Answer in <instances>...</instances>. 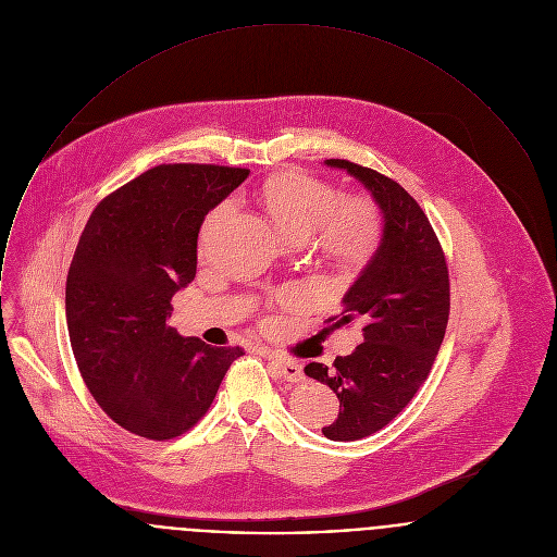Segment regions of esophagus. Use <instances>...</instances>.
I'll return each mask as SVG.
<instances>
[{
    "label": "esophagus",
    "instance_id": "obj_1",
    "mask_svg": "<svg viewBox=\"0 0 557 557\" xmlns=\"http://www.w3.org/2000/svg\"><path fill=\"white\" fill-rule=\"evenodd\" d=\"M268 359L272 361L276 373H278L281 377H285L287 382H300V380L305 377L300 363H296V361H292V359H285V357H276V355H268Z\"/></svg>",
    "mask_w": 557,
    "mask_h": 557
}]
</instances>
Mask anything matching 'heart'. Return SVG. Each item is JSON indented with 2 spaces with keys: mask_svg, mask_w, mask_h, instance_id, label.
Returning <instances> with one entry per match:
<instances>
[{
  "mask_svg": "<svg viewBox=\"0 0 557 557\" xmlns=\"http://www.w3.org/2000/svg\"><path fill=\"white\" fill-rule=\"evenodd\" d=\"M261 205L278 231L296 242L318 231L320 248L339 265L363 263L380 239V213L368 198L342 200V191L298 173H283L261 187ZM226 205L213 209L202 226V242L218 226Z\"/></svg>",
  "mask_w": 557,
  "mask_h": 557,
  "instance_id": "obj_1",
  "label": "heart"
}]
</instances>
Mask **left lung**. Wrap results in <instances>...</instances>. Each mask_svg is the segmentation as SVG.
Here are the masks:
<instances>
[{
  "mask_svg": "<svg viewBox=\"0 0 557 557\" xmlns=\"http://www.w3.org/2000/svg\"><path fill=\"white\" fill-rule=\"evenodd\" d=\"M366 187L382 213V235L368 265L342 300L335 329L359 322L363 344L329 370L305 373L339 397L331 441H359L382 430L412 399L443 344L449 318L445 255L417 200L393 180L346 160H326Z\"/></svg>",
  "mask_w": 557,
  "mask_h": 557,
  "instance_id": "8db88e82",
  "label": "left lung"
}]
</instances>
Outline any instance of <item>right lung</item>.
Masks as SVG:
<instances>
[{"label":"right lung","instance_id":"obj_1","mask_svg":"<svg viewBox=\"0 0 557 557\" xmlns=\"http://www.w3.org/2000/svg\"><path fill=\"white\" fill-rule=\"evenodd\" d=\"M246 169L164 164L103 198L66 276V324L79 373L110 419L166 441L211 406L242 348H211L166 324L196 276L205 215Z\"/></svg>","mask_w":557,"mask_h":557}]
</instances>
